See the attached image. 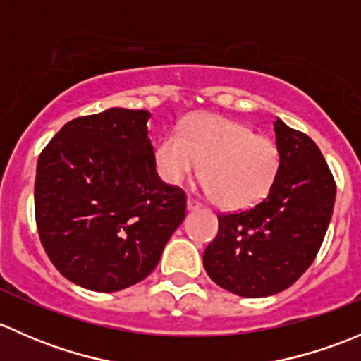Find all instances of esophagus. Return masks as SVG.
I'll list each match as a JSON object with an SVG mask.
<instances>
[{"label":"esophagus","instance_id":"obj_1","mask_svg":"<svg viewBox=\"0 0 361 361\" xmlns=\"http://www.w3.org/2000/svg\"><path fill=\"white\" fill-rule=\"evenodd\" d=\"M187 207L190 211H194V209H199V207H202V204L199 202V201H195V199H192V197H188L187 199Z\"/></svg>","mask_w":361,"mask_h":361}]
</instances>
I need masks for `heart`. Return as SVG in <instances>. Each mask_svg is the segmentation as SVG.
<instances>
[{"mask_svg": "<svg viewBox=\"0 0 361 361\" xmlns=\"http://www.w3.org/2000/svg\"><path fill=\"white\" fill-rule=\"evenodd\" d=\"M202 164L201 187L227 209L264 201L279 173L281 155L271 137L246 123L199 113L173 129L155 148V167L166 183L178 185Z\"/></svg>", "mask_w": 361, "mask_h": 361, "instance_id": "heart-1", "label": "heart"}]
</instances>
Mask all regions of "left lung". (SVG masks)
<instances>
[{
  "label": "left lung",
  "instance_id": "8db88e82",
  "mask_svg": "<svg viewBox=\"0 0 361 361\" xmlns=\"http://www.w3.org/2000/svg\"><path fill=\"white\" fill-rule=\"evenodd\" d=\"M274 130L281 155L274 187L257 206L218 214V234L202 257L218 286L248 298L283 292L307 271L336 202V180L318 145L279 118Z\"/></svg>",
  "mask_w": 361,
  "mask_h": 361
}]
</instances>
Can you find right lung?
I'll return each mask as SVG.
<instances>
[{
	"label": "right lung",
	"mask_w": 361,
	"mask_h": 361,
	"mask_svg": "<svg viewBox=\"0 0 361 361\" xmlns=\"http://www.w3.org/2000/svg\"><path fill=\"white\" fill-rule=\"evenodd\" d=\"M145 110L68 122L39 154L35 216L54 267L92 292H118L157 267L187 195L155 171Z\"/></svg>",
	"instance_id": "obj_1"
}]
</instances>
